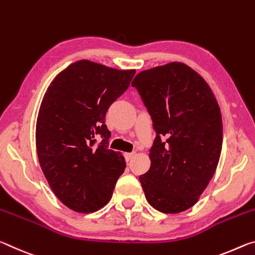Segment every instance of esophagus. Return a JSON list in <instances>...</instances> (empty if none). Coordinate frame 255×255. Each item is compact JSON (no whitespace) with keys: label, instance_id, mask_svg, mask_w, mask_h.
Segmentation results:
<instances>
[{"label":"esophagus","instance_id":"esophagus-1","mask_svg":"<svg viewBox=\"0 0 255 255\" xmlns=\"http://www.w3.org/2000/svg\"><path fill=\"white\" fill-rule=\"evenodd\" d=\"M133 156H134V153H133V152H125L124 153L125 160H127V161H130L132 158H133Z\"/></svg>","mask_w":255,"mask_h":255}]
</instances>
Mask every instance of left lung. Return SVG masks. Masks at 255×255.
I'll use <instances>...</instances> for the list:
<instances>
[{"mask_svg":"<svg viewBox=\"0 0 255 255\" xmlns=\"http://www.w3.org/2000/svg\"><path fill=\"white\" fill-rule=\"evenodd\" d=\"M157 133L149 170L141 175L145 199L164 214L193 207L216 172L223 120L209 85L182 62L141 71L133 79Z\"/></svg>","mask_w":255,"mask_h":255,"instance_id":"obj_1","label":"left lung"}]
</instances>
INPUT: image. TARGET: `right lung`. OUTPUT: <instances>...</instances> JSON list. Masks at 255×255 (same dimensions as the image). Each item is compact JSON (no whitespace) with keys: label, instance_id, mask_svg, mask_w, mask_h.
I'll return each mask as SVG.
<instances>
[{"label":"right lung","instance_id":"1","mask_svg":"<svg viewBox=\"0 0 255 255\" xmlns=\"http://www.w3.org/2000/svg\"><path fill=\"white\" fill-rule=\"evenodd\" d=\"M134 74L81 60L46 90L36 123L37 155L54 194L71 210L90 214L112 199L127 164L122 153L108 149L105 116ZM98 135L102 141L95 147Z\"/></svg>","mask_w":255,"mask_h":255}]
</instances>
